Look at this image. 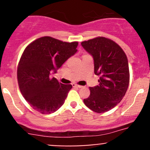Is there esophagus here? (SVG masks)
I'll use <instances>...</instances> for the list:
<instances>
[{
  "mask_svg": "<svg viewBox=\"0 0 150 150\" xmlns=\"http://www.w3.org/2000/svg\"><path fill=\"white\" fill-rule=\"evenodd\" d=\"M72 86H73V87H78V88H83V86H80V85L75 84V83H72Z\"/></svg>",
  "mask_w": 150,
  "mask_h": 150,
  "instance_id": "esophagus-1",
  "label": "esophagus"
}]
</instances>
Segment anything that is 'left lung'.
<instances>
[{
    "label": "left lung",
    "mask_w": 150,
    "mask_h": 150,
    "mask_svg": "<svg viewBox=\"0 0 150 150\" xmlns=\"http://www.w3.org/2000/svg\"><path fill=\"white\" fill-rule=\"evenodd\" d=\"M81 45L94 60V73L99 76V86L90 87V95L83 99L92 111L105 112L120 103L130 81L128 59L122 48L111 39L96 37Z\"/></svg>",
    "instance_id": "1"
}]
</instances>
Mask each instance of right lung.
<instances>
[{
  "mask_svg": "<svg viewBox=\"0 0 150 150\" xmlns=\"http://www.w3.org/2000/svg\"><path fill=\"white\" fill-rule=\"evenodd\" d=\"M78 42H64L44 36L32 42L24 50L17 66V81L22 96L29 104L42 114L57 111L64 104L72 85L51 78L77 51Z\"/></svg>",
  "mask_w": 150,
  "mask_h": 150,
  "instance_id": "1",
  "label": "right lung"
}]
</instances>
